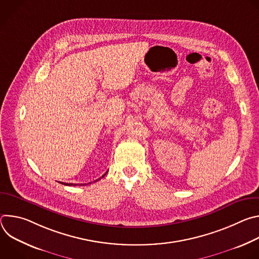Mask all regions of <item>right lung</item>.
<instances>
[{
	"instance_id": "1",
	"label": "right lung",
	"mask_w": 259,
	"mask_h": 259,
	"mask_svg": "<svg viewBox=\"0 0 259 259\" xmlns=\"http://www.w3.org/2000/svg\"><path fill=\"white\" fill-rule=\"evenodd\" d=\"M106 173H107V172H105V174H106ZM105 174H103L101 177H104V175H105ZM101 177H100V178H101ZM100 178H99V179H100ZM99 179H96L95 181H97V180H99ZM95 181H94V182H95ZM60 183L65 184V186H73V187H75V186H78L77 183H63V182H60ZM89 183H91V182H89ZM80 186H82V184H80ZM83 186H84V184H83Z\"/></svg>"
}]
</instances>
